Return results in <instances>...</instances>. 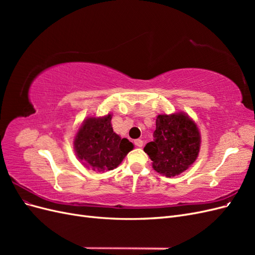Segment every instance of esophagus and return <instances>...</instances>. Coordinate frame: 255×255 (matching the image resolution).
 <instances>
[{
    "label": "esophagus",
    "instance_id": "obj_1",
    "mask_svg": "<svg viewBox=\"0 0 255 255\" xmlns=\"http://www.w3.org/2000/svg\"><path fill=\"white\" fill-rule=\"evenodd\" d=\"M134 143H135L136 146H138V148H141L142 144H143V141H142L141 139H136V140L134 141Z\"/></svg>",
    "mask_w": 255,
    "mask_h": 255
}]
</instances>
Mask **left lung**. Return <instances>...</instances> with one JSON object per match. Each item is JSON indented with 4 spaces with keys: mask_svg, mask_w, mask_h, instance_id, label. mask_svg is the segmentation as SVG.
Here are the masks:
<instances>
[{
    "mask_svg": "<svg viewBox=\"0 0 255 255\" xmlns=\"http://www.w3.org/2000/svg\"><path fill=\"white\" fill-rule=\"evenodd\" d=\"M153 137L143 151L151 158L154 170L160 174L179 175L198 157L201 140L199 129L183 113L158 115Z\"/></svg>",
    "mask_w": 255,
    "mask_h": 255,
    "instance_id": "left-lung-1",
    "label": "left lung"
}]
</instances>
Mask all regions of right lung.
I'll use <instances>...</instances> for the list:
<instances>
[{
	"label": "right lung",
	"mask_w": 255,
	"mask_h": 255,
	"mask_svg": "<svg viewBox=\"0 0 255 255\" xmlns=\"http://www.w3.org/2000/svg\"><path fill=\"white\" fill-rule=\"evenodd\" d=\"M112 115L88 118L75 136L74 146L79 159L95 171H107L118 167L134 148L127 138H120L112 128Z\"/></svg>",
	"instance_id": "obj_1"
}]
</instances>
